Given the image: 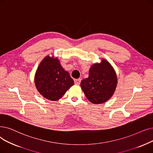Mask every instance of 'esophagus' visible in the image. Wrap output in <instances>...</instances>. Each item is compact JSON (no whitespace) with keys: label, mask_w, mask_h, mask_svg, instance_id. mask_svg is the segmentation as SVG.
<instances>
[{"label":"esophagus","mask_w":153,"mask_h":153,"mask_svg":"<svg viewBox=\"0 0 153 153\" xmlns=\"http://www.w3.org/2000/svg\"><path fill=\"white\" fill-rule=\"evenodd\" d=\"M81 79H74V83H75V84H76V85H79V84H80V83H81Z\"/></svg>","instance_id":"1"}]
</instances>
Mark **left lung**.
<instances>
[{
	"label": "left lung",
	"instance_id": "obj_1",
	"mask_svg": "<svg viewBox=\"0 0 153 153\" xmlns=\"http://www.w3.org/2000/svg\"><path fill=\"white\" fill-rule=\"evenodd\" d=\"M117 84L116 71L104 59L101 62L93 64L89 69V77L81 82L85 96L93 104L107 102L113 96Z\"/></svg>",
	"mask_w": 153,
	"mask_h": 153
}]
</instances>
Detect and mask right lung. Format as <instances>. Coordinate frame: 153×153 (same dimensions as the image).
Returning a JSON list of instances; mask_svg holds the SVG:
<instances>
[{
    "label": "right lung",
    "mask_w": 153,
    "mask_h": 153,
    "mask_svg": "<svg viewBox=\"0 0 153 153\" xmlns=\"http://www.w3.org/2000/svg\"><path fill=\"white\" fill-rule=\"evenodd\" d=\"M38 92L45 99L56 101L74 84L69 72L54 56H45L39 64L34 76Z\"/></svg>",
    "instance_id": "obj_1"
}]
</instances>
